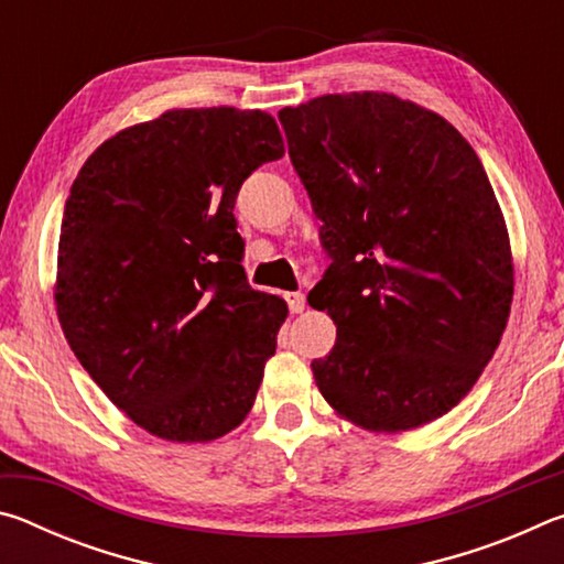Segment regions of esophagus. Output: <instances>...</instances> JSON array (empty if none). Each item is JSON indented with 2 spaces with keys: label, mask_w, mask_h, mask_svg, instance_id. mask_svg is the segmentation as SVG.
<instances>
[{
  "label": "esophagus",
  "mask_w": 564,
  "mask_h": 564,
  "mask_svg": "<svg viewBox=\"0 0 564 564\" xmlns=\"http://www.w3.org/2000/svg\"><path fill=\"white\" fill-rule=\"evenodd\" d=\"M285 301H289L291 313H303V311H305V295H303L301 291L285 293Z\"/></svg>",
  "instance_id": "34e87169"
}]
</instances>
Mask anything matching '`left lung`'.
I'll list each match as a JSON object with an SVG mask.
<instances>
[{
    "label": "left lung",
    "instance_id": "8db88e82",
    "mask_svg": "<svg viewBox=\"0 0 564 564\" xmlns=\"http://www.w3.org/2000/svg\"><path fill=\"white\" fill-rule=\"evenodd\" d=\"M279 119L330 269L308 293L336 346L311 362L352 425L403 433L470 393L508 326L510 236L473 147L388 91L326 94Z\"/></svg>",
    "mask_w": 564,
    "mask_h": 564
}]
</instances>
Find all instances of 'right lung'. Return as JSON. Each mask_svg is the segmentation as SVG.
<instances>
[{
	"instance_id": "obj_1",
	"label": "right lung",
	"mask_w": 564,
	"mask_h": 564,
	"mask_svg": "<svg viewBox=\"0 0 564 564\" xmlns=\"http://www.w3.org/2000/svg\"><path fill=\"white\" fill-rule=\"evenodd\" d=\"M283 154L261 109H171L74 178L56 316L94 383L161 441H216L251 413L289 305L248 285L234 204Z\"/></svg>"
}]
</instances>
